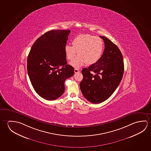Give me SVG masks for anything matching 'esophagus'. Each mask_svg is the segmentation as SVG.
I'll return each instance as SVG.
<instances>
[{"label": "esophagus", "mask_w": 151, "mask_h": 151, "mask_svg": "<svg viewBox=\"0 0 151 151\" xmlns=\"http://www.w3.org/2000/svg\"><path fill=\"white\" fill-rule=\"evenodd\" d=\"M74 72L75 73H78L80 72V70H79L78 69H76V68H75V69H74Z\"/></svg>", "instance_id": "34e87169"}]
</instances>
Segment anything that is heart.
Wrapping results in <instances>:
<instances>
[{
    "label": "heart",
    "mask_w": 151,
    "mask_h": 151,
    "mask_svg": "<svg viewBox=\"0 0 151 151\" xmlns=\"http://www.w3.org/2000/svg\"><path fill=\"white\" fill-rule=\"evenodd\" d=\"M72 45H66L64 51L66 59L72 61L70 64L79 68L87 64H95L101 58L104 52V42L99 37L85 34L78 35L72 41Z\"/></svg>",
    "instance_id": "obj_1"
}]
</instances>
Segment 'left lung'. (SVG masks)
<instances>
[{
    "label": "left lung",
    "mask_w": 151,
    "mask_h": 151,
    "mask_svg": "<svg viewBox=\"0 0 151 151\" xmlns=\"http://www.w3.org/2000/svg\"><path fill=\"white\" fill-rule=\"evenodd\" d=\"M99 37L105 44L103 55L96 64L83 69V78L80 84L83 96L93 104L101 103L111 96L121 82L124 70L119 47L106 37Z\"/></svg>",
    "instance_id": "1"
}]
</instances>
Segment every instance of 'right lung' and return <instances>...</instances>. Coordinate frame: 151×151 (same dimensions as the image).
Instances as JSON below:
<instances>
[{"instance_id": "right-lung-1", "label": "right lung", "mask_w": 151, "mask_h": 151, "mask_svg": "<svg viewBox=\"0 0 151 151\" xmlns=\"http://www.w3.org/2000/svg\"><path fill=\"white\" fill-rule=\"evenodd\" d=\"M70 30H52L45 33L32 45L27 57V72L32 87L44 99L59 98L65 91L66 79L74 74L67 64L65 54Z\"/></svg>"}]
</instances>
